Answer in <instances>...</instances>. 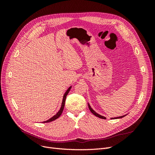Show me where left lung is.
Here are the masks:
<instances>
[{
	"mask_svg": "<svg viewBox=\"0 0 155 155\" xmlns=\"http://www.w3.org/2000/svg\"><path fill=\"white\" fill-rule=\"evenodd\" d=\"M88 108H89V109H90V110L91 111V112L92 113L94 114V115H95L96 116H97V117H98V118H101V119H106V118L105 117H104V116H101V115H100V114H97L96 112H95V111H94V110L92 109V108L91 107V106L89 105V104H88ZM125 116H126V115H125ZM125 116H120V117H117V118H113L114 119H116V118H123V117H124ZM113 118H111V119H113Z\"/></svg>",
	"mask_w": 155,
	"mask_h": 155,
	"instance_id": "obj_1",
	"label": "left lung"
}]
</instances>
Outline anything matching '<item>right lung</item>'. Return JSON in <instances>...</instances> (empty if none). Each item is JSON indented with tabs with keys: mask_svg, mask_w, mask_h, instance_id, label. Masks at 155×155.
Returning a JSON list of instances; mask_svg holds the SVG:
<instances>
[{
	"mask_svg": "<svg viewBox=\"0 0 155 155\" xmlns=\"http://www.w3.org/2000/svg\"><path fill=\"white\" fill-rule=\"evenodd\" d=\"M70 88H71V87H70L68 90L67 91V92H65V94H64V96H63V102H62V105H61V109H60V110H59V112H58L57 114H56L55 115H54L52 118H51L50 119H49L48 120H47V121H44V123H47V122H50V121H54V120H56V119H58L59 117L61 115V114H62V112H63V109H64V104H65V100H66V97H67V94H68V92H69V91H70Z\"/></svg>",
	"mask_w": 155,
	"mask_h": 155,
	"instance_id": "right-lung-1",
	"label": "right lung"
}]
</instances>
